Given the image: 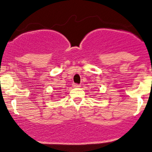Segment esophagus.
<instances>
[{"mask_svg": "<svg viewBox=\"0 0 152 152\" xmlns=\"http://www.w3.org/2000/svg\"><path fill=\"white\" fill-rule=\"evenodd\" d=\"M73 87H80L81 85H79V84H73Z\"/></svg>", "mask_w": 152, "mask_h": 152, "instance_id": "obj_1", "label": "esophagus"}]
</instances>
